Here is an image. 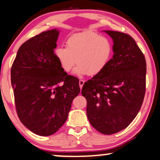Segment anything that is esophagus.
<instances>
[{
	"mask_svg": "<svg viewBox=\"0 0 160 160\" xmlns=\"http://www.w3.org/2000/svg\"><path fill=\"white\" fill-rule=\"evenodd\" d=\"M84 82H85V81L83 80H80V81H79V85H80V88H82V86H83V85H84Z\"/></svg>",
	"mask_w": 160,
	"mask_h": 160,
	"instance_id": "34e87169",
	"label": "esophagus"
}]
</instances>
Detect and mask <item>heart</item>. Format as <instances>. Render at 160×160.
I'll list each match as a JSON object with an SVG mask.
<instances>
[{
  "mask_svg": "<svg viewBox=\"0 0 160 160\" xmlns=\"http://www.w3.org/2000/svg\"><path fill=\"white\" fill-rule=\"evenodd\" d=\"M112 52V42L108 38L96 32L85 31L71 36L67 48L58 47L54 55L64 72H69L77 63V75L96 76L105 69Z\"/></svg>",
  "mask_w": 160,
  "mask_h": 160,
  "instance_id": "obj_1",
  "label": "heart"
}]
</instances>
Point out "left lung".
I'll list each match as a JSON object with an SVG mask.
<instances>
[{
  "label": "left lung",
  "instance_id": "left-lung-1",
  "mask_svg": "<svg viewBox=\"0 0 160 160\" xmlns=\"http://www.w3.org/2000/svg\"><path fill=\"white\" fill-rule=\"evenodd\" d=\"M113 40V56L101 73L82 86L91 126L105 135L125 129L137 116L146 93V62L129 34L105 31Z\"/></svg>",
  "mask_w": 160,
  "mask_h": 160
}]
</instances>
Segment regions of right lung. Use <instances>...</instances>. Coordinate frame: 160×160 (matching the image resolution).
Returning a JSON list of instances; mask_svg holds the SVG:
<instances>
[{"label": "right lung", "instance_id": "obj_1", "mask_svg": "<svg viewBox=\"0 0 160 160\" xmlns=\"http://www.w3.org/2000/svg\"><path fill=\"white\" fill-rule=\"evenodd\" d=\"M58 34L57 29L50 30L24 42L11 69L19 118L41 136L52 135L63 126L80 91L78 79L67 75L55 57Z\"/></svg>", "mask_w": 160, "mask_h": 160}]
</instances>
